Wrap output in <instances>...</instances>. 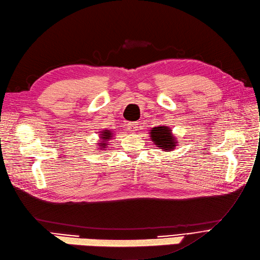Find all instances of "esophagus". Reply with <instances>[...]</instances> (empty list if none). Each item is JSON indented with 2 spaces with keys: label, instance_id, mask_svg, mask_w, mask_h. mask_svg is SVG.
<instances>
[{
  "label": "esophagus",
  "instance_id": "obj_1",
  "mask_svg": "<svg viewBox=\"0 0 260 260\" xmlns=\"http://www.w3.org/2000/svg\"><path fill=\"white\" fill-rule=\"evenodd\" d=\"M137 128H139V123H136V121H134V123H129L128 124L129 131H136Z\"/></svg>",
  "mask_w": 260,
  "mask_h": 260
}]
</instances>
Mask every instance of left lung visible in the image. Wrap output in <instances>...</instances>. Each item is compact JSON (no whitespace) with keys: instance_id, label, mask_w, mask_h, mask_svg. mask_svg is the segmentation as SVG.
Returning a JSON list of instances; mask_svg holds the SVG:
<instances>
[{"instance_id":"1","label":"left lung","mask_w":260,"mask_h":260,"mask_svg":"<svg viewBox=\"0 0 260 260\" xmlns=\"http://www.w3.org/2000/svg\"><path fill=\"white\" fill-rule=\"evenodd\" d=\"M151 139L155 143V145H158L159 148L164 150H171L175 147V140L172 137L171 130L166 127H155L151 130Z\"/></svg>"}]
</instances>
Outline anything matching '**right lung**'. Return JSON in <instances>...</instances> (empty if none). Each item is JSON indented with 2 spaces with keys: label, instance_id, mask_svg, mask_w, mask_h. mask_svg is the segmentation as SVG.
Here are the masks:
<instances>
[{
  "label": "right lung",
  "instance_id": "obj_1",
  "mask_svg": "<svg viewBox=\"0 0 260 260\" xmlns=\"http://www.w3.org/2000/svg\"><path fill=\"white\" fill-rule=\"evenodd\" d=\"M100 135H101V139H103L104 141H107V140H109L110 137H111V132H110L109 130H105V131L102 132V134H100ZM104 141H101L102 143H100V145H101L102 147H105L106 145H108V144H105Z\"/></svg>",
  "mask_w": 260,
  "mask_h": 260
}]
</instances>
